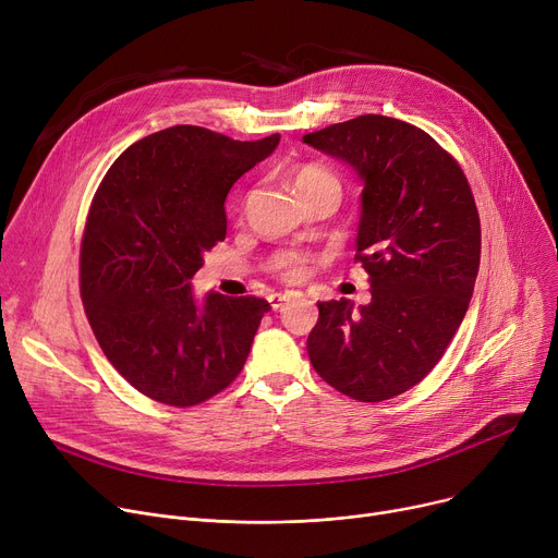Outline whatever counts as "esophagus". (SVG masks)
Returning a JSON list of instances; mask_svg holds the SVG:
<instances>
[{
  "mask_svg": "<svg viewBox=\"0 0 558 558\" xmlns=\"http://www.w3.org/2000/svg\"><path fill=\"white\" fill-rule=\"evenodd\" d=\"M294 296H296L294 291H284V294H271V299H269L271 310H274V312H282V307H284L291 299H294Z\"/></svg>",
  "mask_w": 558,
  "mask_h": 558,
  "instance_id": "1",
  "label": "esophagus"
}]
</instances>
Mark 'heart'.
I'll list each match as a JSON object with an SVG mask.
<instances>
[{
  "mask_svg": "<svg viewBox=\"0 0 558 558\" xmlns=\"http://www.w3.org/2000/svg\"><path fill=\"white\" fill-rule=\"evenodd\" d=\"M294 187L305 198V203L320 198V196H332L339 201V196H341V179L335 171L320 167V165L299 167L294 171ZM271 269L280 278H284L289 282H296L307 276L310 259H307V255H303L299 251H284L274 257Z\"/></svg>",
  "mask_w": 558,
  "mask_h": 558,
  "instance_id": "b5f03b06",
  "label": "heart"
}]
</instances>
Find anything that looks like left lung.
Segmentation results:
<instances>
[{"mask_svg":"<svg viewBox=\"0 0 558 558\" xmlns=\"http://www.w3.org/2000/svg\"><path fill=\"white\" fill-rule=\"evenodd\" d=\"M355 169L362 190L357 255L371 303H318L307 337L314 371L360 402L404 393L444 357L480 271L477 205L459 162L425 131L360 114L303 135Z\"/></svg>","mask_w":558,"mask_h":558,"instance_id":"left-lung-1","label":"left lung"}]
</instances>
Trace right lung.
<instances>
[{
	"mask_svg": "<svg viewBox=\"0 0 558 558\" xmlns=\"http://www.w3.org/2000/svg\"><path fill=\"white\" fill-rule=\"evenodd\" d=\"M278 142L181 124L135 142L104 175L81 242V299L108 362L151 400H208L251 353L271 305L215 291L198 303L192 278L226 238L230 187Z\"/></svg>",
	"mask_w": 558,
	"mask_h": 558,
	"instance_id": "obj_1",
	"label": "right lung"
}]
</instances>
